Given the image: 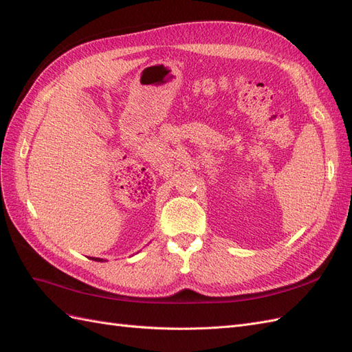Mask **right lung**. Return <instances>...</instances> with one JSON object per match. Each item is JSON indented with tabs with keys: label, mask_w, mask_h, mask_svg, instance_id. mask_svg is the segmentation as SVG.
I'll return each mask as SVG.
<instances>
[{
	"label": "right lung",
	"mask_w": 352,
	"mask_h": 352,
	"mask_svg": "<svg viewBox=\"0 0 352 352\" xmlns=\"http://www.w3.org/2000/svg\"><path fill=\"white\" fill-rule=\"evenodd\" d=\"M92 260H95V261H105V260H102V258H95V257H92Z\"/></svg>",
	"instance_id": "obj_1"
}]
</instances>
